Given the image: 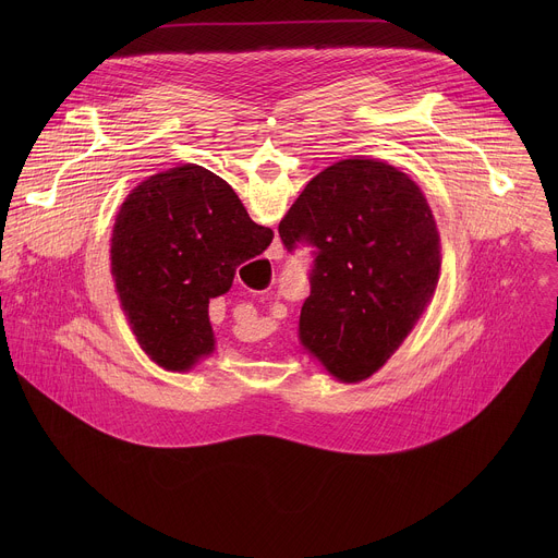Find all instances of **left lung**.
I'll list each match as a JSON object with an SVG mask.
<instances>
[{"mask_svg": "<svg viewBox=\"0 0 558 558\" xmlns=\"http://www.w3.org/2000/svg\"><path fill=\"white\" fill-rule=\"evenodd\" d=\"M311 250L300 342L344 381L371 377L411 333L439 280V233L420 187L373 158L313 177L278 225Z\"/></svg>", "mask_w": 558, "mask_h": 558, "instance_id": "1", "label": "left lung"}]
</instances>
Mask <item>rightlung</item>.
<instances>
[{"instance_id":"obj_1","label":"right lung","mask_w":558,"mask_h":558,"mask_svg":"<svg viewBox=\"0 0 558 558\" xmlns=\"http://www.w3.org/2000/svg\"><path fill=\"white\" fill-rule=\"evenodd\" d=\"M271 241L274 231L201 166L143 181L121 205L110 250L121 306L143 351L168 371L209 355V300L229 291L235 267Z\"/></svg>"}]
</instances>
